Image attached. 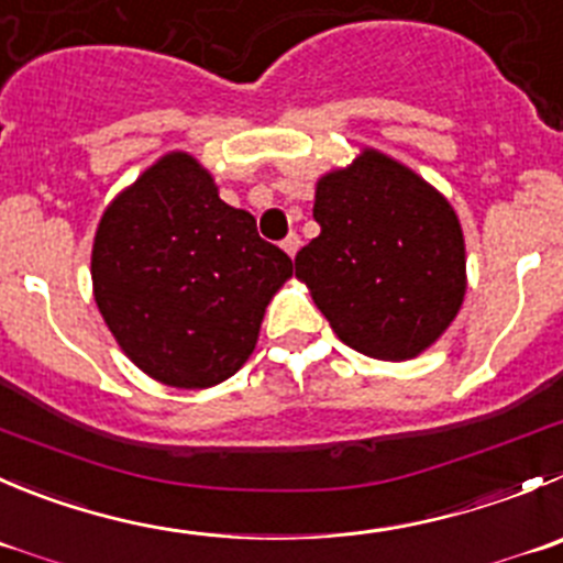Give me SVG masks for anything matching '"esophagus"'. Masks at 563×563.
Returning a JSON list of instances; mask_svg holds the SVG:
<instances>
[{"instance_id": "1", "label": "esophagus", "mask_w": 563, "mask_h": 563, "mask_svg": "<svg viewBox=\"0 0 563 563\" xmlns=\"http://www.w3.org/2000/svg\"><path fill=\"white\" fill-rule=\"evenodd\" d=\"M282 249H285L290 256H296V251L301 249V238H298L296 232H290L285 240H282Z\"/></svg>"}]
</instances>
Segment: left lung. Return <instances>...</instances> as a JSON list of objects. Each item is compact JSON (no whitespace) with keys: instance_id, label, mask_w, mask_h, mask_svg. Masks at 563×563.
<instances>
[{"instance_id":"left-lung-1","label":"left lung","mask_w":563,"mask_h":563,"mask_svg":"<svg viewBox=\"0 0 563 563\" xmlns=\"http://www.w3.org/2000/svg\"><path fill=\"white\" fill-rule=\"evenodd\" d=\"M320 234L296 254V276L345 345L400 362L426 351L464 298L459 218L431 185L367 148L318 181Z\"/></svg>"}]
</instances>
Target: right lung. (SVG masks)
<instances>
[{
  "label": "right lung",
  "instance_id": "right-lung-1",
  "mask_svg": "<svg viewBox=\"0 0 563 563\" xmlns=\"http://www.w3.org/2000/svg\"><path fill=\"white\" fill-rule=\"evenodd\" d=\"M90 271L101 318L126 356L157 382L205 389L251 356L292 260L176 152L107 207Z\"/></svg>",
  "mask_w": 563,
  "mask_h": 563
}]
</instances>
